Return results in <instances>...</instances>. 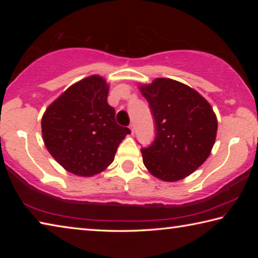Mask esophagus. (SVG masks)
<instances>
[{
    "instance_id": "34e87169",
    "label": "esophagus",
    "mask_w": 258,
    "mask_h": 258,
    "mask_svg": "<svg viewBox=\"0 0 258 258\" xmlns=\"http://www.w3.org/2000/svg\"><path fill=\"white\" fill-rule=\"evenodd\" d=\"M130 130H131V132H132V134H134V130H135V125H134V124H131V125H130Z\"/></svg>"
}]
</instances>
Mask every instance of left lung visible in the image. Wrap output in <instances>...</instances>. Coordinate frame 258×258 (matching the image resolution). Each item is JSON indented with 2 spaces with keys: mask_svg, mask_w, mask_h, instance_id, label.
<instances>
[{
  "mask_svg": "<svg viewBox=\"0 0 258 258\" xmlns=\"http://www.w3.org/2000/svg\"><path fill=\"white\" fill-rule=\"evenodd\" d=\"M140 90L156 131L151 145L141 149L143 164L160 180H182L211 154L217 132L213 108L197 91L168 78H157Z\"/></svg>",
  "mask_w": 258,
  "mask_h": 258,
  "instance_id": "obj_1",
  "label": "left lung"
}]
</instances>
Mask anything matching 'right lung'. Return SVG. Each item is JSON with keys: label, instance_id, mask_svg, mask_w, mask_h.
Wrapping results in <instances>:
<instances>
[{"label": "right lung", "instance_id": "add662e5", "mask_svg": "<svg viewBox=\"0 0 258 258\" xmlns=\"http://www.w3.org/2000/svg\"><path fill=\"white\" fill-rule=\"evenodd\" d=\"M108 85L90 76L69 87L42 118L43 140L52 157L80 176L100 173L112 163L119 143L131 133L116 123Z\"/></svg>", "mask_w": 258, "mask_h": 258}]
</instances>
